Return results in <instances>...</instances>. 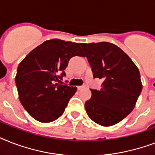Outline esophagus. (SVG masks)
Segmentation results:
<instances>
[{"label":"esophagus","instance_id":"1","mask_svg":"<svg viewBox=\"0 0 155 155\" xmlns=\"http://www.w3.org/2000/svg\"><path fill=\"white\" fill-rule=\"evenodd\" d=\"M85 87H86V85L84 84V85H81V86H78L77 88H78V89H79V90H80V89H82V88H84Z\"/></svg>","mask_w":155,"mask_h":155}]
</instances>
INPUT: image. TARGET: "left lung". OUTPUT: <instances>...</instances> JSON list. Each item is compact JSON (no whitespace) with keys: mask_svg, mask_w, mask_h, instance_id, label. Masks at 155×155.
I'll return each mask as SVG.
<instances>
[{"mask_svg":"<svg viewBox=\"0 0 155 155\" xmlns=\"http://www.w3.org/2000/svg\"><path fill=\"white\" fill-rule=\"evenodd\" d=\"M93 77L103 80L101 90L90 89L85 110L94 122L110 126L130 114L142 92L140 72L131 58L109 42L80 43Z\"/></svg>","mask_w":155,"mask_h":155,"instance_id":"8db88e82","label":"left lung"}]
</instances>
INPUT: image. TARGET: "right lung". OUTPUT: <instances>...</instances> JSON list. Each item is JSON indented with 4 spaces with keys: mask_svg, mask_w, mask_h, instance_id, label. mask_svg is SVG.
<instances>
[{
    "mask_svg": "<svg viewBox=\"0 0 155 155\" xmlns=\"http://www.w3.org/2000/svg\"><path fill=\"white\" fill-rule=\"evenodd\" d=\"M74 56H83L75 42L52 39L28 54L17 70L19 100L27 113L41 122H51L63 113L76 87L60 84Z\"/></svg>",
    "mask_w": 155,
    "mask_h": 155,
    "instance_id": "obj_1",
    "label": "right lung"
}]
</instances>
